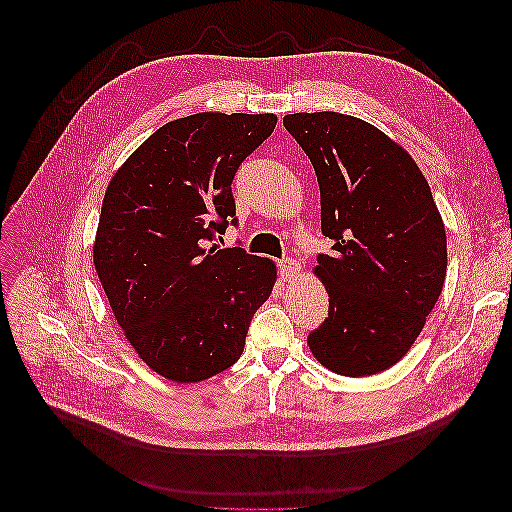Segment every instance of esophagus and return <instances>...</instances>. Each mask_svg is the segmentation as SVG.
Instances as JSON below:
<instances>
[{
    "mask_svg": "<svg viewBox=\"0 0 512 512\" xmlns=\"http://www.w3.org/2000/svg\"><path fill=\"white\" fill-rule=\"evenodd\" d=\"M279 271H281V281L291 283V281H294V279L298 277V273H300V264H298L296 260L285 258V260H281V264H279Z\"/></svg>",
    "mask_w": 512,
    "mask_h": 512,
    "instance_id": "1",
    "label": "esophagus"
}]
</instances>
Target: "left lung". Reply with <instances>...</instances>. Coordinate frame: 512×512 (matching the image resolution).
I'll use <instances>...</instances> for the list:
<instances>
[{
	"label": "left lung",
	"mask_w": 512,
	"mask_h": 512,
	"mask_svg": "<svg viewBox=\"0 0 512 512\" xmlns=\"http://www.w3.org/2000/svg\"><path fill=\"white\" fill-rule=\"evenodd\" d=\"M321 189V229L333 254L312 273L329 316L308 348L337 375H377L410 350L446 281L442 214L412 156L367 120L339 112L283 118Z\"/></svg>",
	"instance_id": "left-lung-1"
}]
</instances>
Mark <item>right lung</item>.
<instances>
[{
    "label": "right lung",
    "instance_id": "add662e5",
    "mask_svg": "<svg viewBox=\"0 0 512 512\" xmlns=\"http://www.w3.org/2000/svg\"><path fill=\"white\" fill-rule=\"evenodd\" d=\"M277 116L200 112L170 120L112 175L93 241L95 273L127 342L164 379L198 383L229 369L277 264L221 250L239 164Z\"/></svg>",
    "mask_w": 512,
    "mask_h": 512
}]
</instances>
